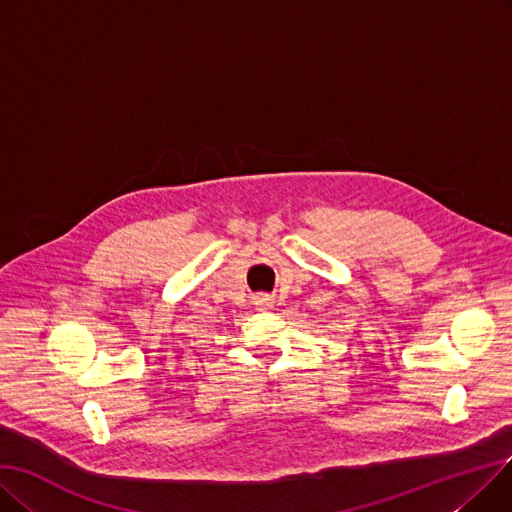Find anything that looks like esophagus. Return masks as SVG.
<instances>
[{"label":"esophagus","mask_w":512,"mask_h":512,"mask_svg":"<svg viewBox=\"0 0 512 512\" xmlns=\"http://www.w3.org/2000/svg\"><path fill=\"white\" fill-rule=\"evenodd\" d=\"M254 304L258 306V309H262V311H269V309H273V298L271 296H267V294H260V296H256L254 298Z\"/></svg>","instance_id":"obj_1"}]
</instances>
